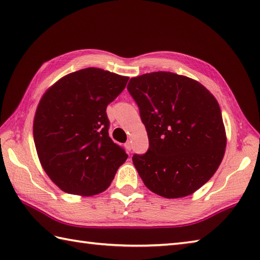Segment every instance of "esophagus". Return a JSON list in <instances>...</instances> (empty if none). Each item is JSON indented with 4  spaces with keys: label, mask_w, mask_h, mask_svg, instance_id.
<instances>
[{
    "label": "esophagus",
    "mask_w": 260,
    "mask_h": 260,
    "mask_svg": "<svg viewBox=\"0 0 260 260\" xmlns=\"http://www.w3.org/2000/svg\"><path fill=\"white\" fill-rule=\"evenodd\" d=\"M125 148L128 152H131V150H132V143L131 142H127V143H125Z\"/></svg>",
    "instance_id": "obj_1"
}]
</instances>
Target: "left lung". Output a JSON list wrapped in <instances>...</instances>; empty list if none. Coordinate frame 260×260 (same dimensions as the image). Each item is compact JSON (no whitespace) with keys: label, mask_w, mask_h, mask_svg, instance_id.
<instances>
[{"label":"left lung","mask_w":260,"mask_h":260,"mask_svg":"<svg viewBox=\"0 0 260 260\" xmlns=\"http://www.w3.org/2000/svg\"><path fill=\"white\" fill-rule=\"evenodd\" d=\"M150 147L133 163L147 189L184 198L207 183L221 163L227 136L217 99L200 82L169 71L131 78Z\"/></svg>","instance_id":"8db88e82"}]
</instances>
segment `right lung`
<instances>
[{
    "label": "right lung",
    "mask_w": 260,
    "mask_h": 260,
    "mask_svg": "<svg viewBox=\"0 0 260 260\" xmlns=\"http://www.w3.org/2000/svg\"><path fill=\"white\" fill-rule=\"evenodd\" d=\"M128 79L86 68L62 77L43 93L33 120V140L41 167L60 190L99 194L128 157L109 137L106 114Z\"/></svg>",
    "instance_id": "right-lung-1"
}]
</instances>
